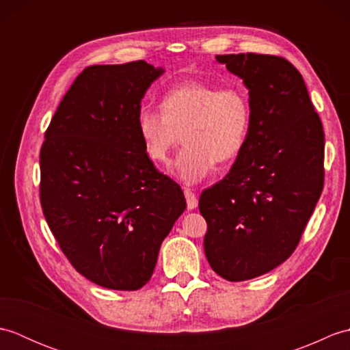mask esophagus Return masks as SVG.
Here are the masks:
<instances>
[{
	"mask_svg": "<svg viewBox=\"0 0 350 350\" xmlns=\"http://www.w3.org/2000/svg\"><path fill=\"white\" fill-rule=\"evenodd\" d=\"M183 192H185V198H187L188 209H189V211H194L196 207L198 206V198H197V196H196L194 192H192L191 189H185Z\"/></svg>",
	"mask_w": 350,
	"mask_h": 350,
	"instance_id": "34e87169",
	"label": "esophagus"
}]
</instances>
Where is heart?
Instances as JSON below:
<instances>
[{
  "label": "heart",
  "instance_id": "b5f03b06",
  "mask_svg": "<svg viewBox=\"0 0 350 350\" xmlns=\"http://www.w3.org/2000/svg\"><path fill=\"white\" fill-rule=\"evenodd\" d=\"M251 105L242 88L189 81L162 96L161 111L141 108L137 132L146 154L165 162L183 133L185 146L171 171L188 185L202 182L217 165L236 158L248 138Z\"/></svg>",
  "mask_w": 350,
  "mask_h": 350
}]
</instances>
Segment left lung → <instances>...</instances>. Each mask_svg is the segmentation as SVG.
<instances>
[{"mask_svg":"<svg viewBox=\"0 0 350 350\" xmlns=\"http://www.w3.org/2000/svg\"><path fill=\"white\" fill-rule=\"evenodd\" d=\"M248 88L251 126L230 173L200 196L206 258L219 277L245 281L298 247L323 189L325 133L302 75L286 58L217 55Z\"/></svg>","mask_w":350,"mask_h":350,"instance_id":"8db88e82","label":"left lung"}]
</instances>
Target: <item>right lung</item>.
<instances>
[{"label":"right lung","mask_w":350,"mask_h":350,"mask_svg":"<svg viewBox=\"0 0 350 350\" xmlns=\"http://www.w3.org/2000/svg\"><path fill=\"white\" fill-rule=\"evenodd\" d=\"M143 60L90 66L58 105L40 150V202L52 234L94 284L138 290L187 202L154 168L137 132L148 87Z\"/></svg>","instance_id":"right-lung-1"}]
</instances>
